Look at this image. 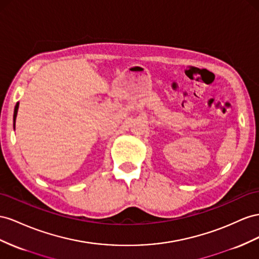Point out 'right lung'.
<instances>
[{
	"mask_svg": "<svg viewBox=\"0 0 259 259\" xmlns=\"http://www.w3.org/2000/svg\"><path fill=\"white\" fill-rule=\"evenodd\" d=\"M18 107H19V102H17V103H16L15 109H14V116H13V120H14V127H15V121H16V116H17Z\"/></svg>",
	"mask_w": 259,
	"mask_h": 259,
	"instance_id": "obj_1",
	"label": "right lung"
}]
</instances>
